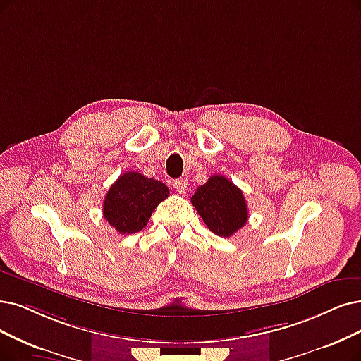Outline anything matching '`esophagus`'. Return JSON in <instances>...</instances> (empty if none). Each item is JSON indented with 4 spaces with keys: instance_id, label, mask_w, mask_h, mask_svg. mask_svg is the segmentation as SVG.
Returning a JSON list of instances; mask_svg holds the SVG:
<instances>
[{
    "instance_id": "34e87169",
    "label": "esophagus",
    "mask_w": 361,
    "mask_h": 361,
    "mask_svg": "<svg viewBox=\"0 0 361 361\" xmlns=\"http://www.w3.org/2000/svg\"><path fill=\"white\" fill-rule=\"evenodd\" d=\"M171 185H173V188H175L179 194H185L186 188H188V182L183 180V179H175Z\"/></svg>"
}]
</instances>
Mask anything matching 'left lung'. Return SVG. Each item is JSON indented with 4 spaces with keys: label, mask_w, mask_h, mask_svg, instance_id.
<instances>
[{
    "label": "left lung",
    "mask_w": 361,
    "mask_h": 361,
    "mask_svg": "<svg viewBox=\"0 0 361 361\" xmlns=\"http://www.w3.org/2000/svg\"><path fill=\"white\" fill-rule=\"evenodd\" d=\"M191 203L207 228L219 237H231L246 225L249 210L241 190L229 179L213 175L197 188Z\"/></svg>",
    "instance_id": "left-lung-1"
}]
</instances>
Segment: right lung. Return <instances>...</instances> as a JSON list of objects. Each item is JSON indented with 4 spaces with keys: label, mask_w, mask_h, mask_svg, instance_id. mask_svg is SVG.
<instances>
[{
    "label": "right lung",
    "mask_w": 361,
    "mask_h": 361,
    "mask_svg": "<svg viewBox=\"0 0 361 361\" xmlns=\"http://www.w3.org/2000/svg\"><path fill=\"white\" fill-rule=\"evenodd\" d=\"M169 197L160 182L127 171L115 180L104 200V218L120 234H135L147 226L152 212Z\"/></svg>",
    "instance_id": "1"
}]
</instances>
